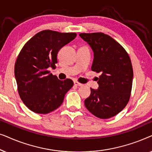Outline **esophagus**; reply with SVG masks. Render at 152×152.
<instances>
[{"label": "esophagus", "instance_id": "1", "mask_svg": "<svg viewBox=\"0 0 152 152\" xmlns=\"http://www.w3.org/2000/svg\"><path fill=\"white\" fill-rule=\"evenodd\" d=\"M74 84L75 85V86H82V84H81V83L78 82L77 81H74Z\"/></svg>", "mask_w": 152, "mask_h": 152}]
</instances>
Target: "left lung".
Instances as JSON below:
<instances>
[{
    "instance_id": "left-lung-1",
    "label": "left lung",
    "mask_w": 152,
    "mask_h": 152,
    "mask_svg": "<svg viewBox=\"0 0 152 152\" xmlns=\"http://www.w3.org/2000/svg\"><path fill=\"white\" fill-rule=\"evenodd\" d=\"M91 45L94 59L91 70L100 73L97 90L84 101L86 109L96 117L107 119L119 113L129 100L133 82V68L125 49L102 32L80 33Z\"/></svg>"
}]
</instances>
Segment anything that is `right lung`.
<instances>
[{"label": "right lung", "instance_id": "1", "mask_svg": "<svg viewBox=\"0 0 152 152\" xmlns=\"http://www.w3.org/2000/svg\"><path fill=\"white\" fill-rule=\"evenodd\" d=\"M76 36L73 32L45 30L23 47L16 60L14 75L20 99L30 111L39 114L53 111L73 86L70 79L58 80L48 68L55 67L58 52Z\"/></svg>", "mask_w": 152, "mask_h": 152}]
</instances>
